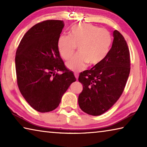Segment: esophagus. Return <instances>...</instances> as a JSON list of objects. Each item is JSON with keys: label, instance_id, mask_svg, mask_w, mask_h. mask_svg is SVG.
<instances>
[{"label": "esophagus", "instance_id": "esophagus-1", "mask_svg": "<svg viewBox=\"0 0 147 147\" xmlns=\"http://www.w3.org/2000/svg\"><path fill=\"white\" fill-rule=\"evenodd\" d=\"M74 76H75L76 78L78 80V74L76 73H74Z\"/></svg>", "mask_w": 147, "mask_h": 147}]
</instances>
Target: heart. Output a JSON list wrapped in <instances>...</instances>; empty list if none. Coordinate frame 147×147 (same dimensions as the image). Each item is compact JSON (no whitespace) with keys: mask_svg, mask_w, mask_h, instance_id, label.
<instances>
[{"mask_svg":"<svg viewBox=\"0 0 147 147\" xmlns=\"http://www.w3.org/2000/svg\"><path fill=\"white\" fill-rule=\"evenodd\" d=\"M112 43L111 34L106 29L90 24H78L73 26L69 36L61 35L58 40V49L60 56L67 59L78 46L79 53L66 63L68 69L79 71L87 64L95 66L106 58Z\"/></svg>","mask_w":147,"mask_h":147,"instance_id":"obj_1","label":"heart"}]
</instances>
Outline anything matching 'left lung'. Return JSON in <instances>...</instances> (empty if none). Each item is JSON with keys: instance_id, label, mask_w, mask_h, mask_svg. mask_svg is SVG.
I'll return each instance as SVG.
<instances>
[{"instance_id": "left-lung-1", "label": "left lung", "mask_w": 147, "mask_h": 147, "mask_svg": "<svg viewBox=\"0 0 147 147\" xmlns=\"http://www.w3.org/2000/svg\"><path fill=\"white\" fill-rule=\"evenodd\" d=\"M113 36L112 46L104 60L79 75L83 90L78 96V104L89 115L98 116L108 111L123 93L130 74L126 41L116 30Z\"/></svg>"}]
</instances>
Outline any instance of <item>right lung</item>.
Returning a JSON list of instances; mask_svg holds the SVG:
<instances>
[{"label":"right lung","instance_id":"1","mask_svg":"<svg viewBox=\"0 0 147 147\" xmlns=\"http://www.w3.org/2000/svg\"><path fill=\"white\" fill-rule=\"evenodd\" d=\"M64 23L47 20L36 24L24 34L16 56L20 92L31 107L41 113L55 109L71 84L73 73L65 66L58 49ZM58 71L63 73L59 74Z\"/></svg>","mask_w":147,"mask_h":147}]
</instances>
